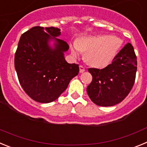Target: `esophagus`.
<instances>
[{
  "instance_id": "1",
  "label": "esophagus",
  "mask_w": 147,
  "mask_h": 147,
  "mask_svg": "<svg viewBox=\"0 0 147 147\" xmlns=\"http://www.w3.org/2000/svg\"><path fill=\"white\" fill-rule=\"evenodd\" d=\"M84 71H85V68L84 66L82 65H80V73H83Z\"/></svg>"
}]
</instances>
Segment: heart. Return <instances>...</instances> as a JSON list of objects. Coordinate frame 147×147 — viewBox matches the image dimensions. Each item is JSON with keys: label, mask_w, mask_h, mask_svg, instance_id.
Masks as SVG:
<instances>
[{"label": "heart", "mask_w": 147, "mask_h": 147, "mask_svg": "<svg viewBox=\"0 0 147 147\" xmlns=\"http://www.w3.org/2000/svg\"><path fill=\"white\" fill-rule=\"evenodd\" d=\"M120 45V40L115 37L90 36L80 39L71 48V52L74 57L80 55L82 51L87 52L86 59L90 64L102 67L111 62Z\"/></svg>", "instance_id": "b5f03b06"}]
</instances>
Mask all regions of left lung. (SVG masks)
<instances>
[{
	"instance_id": "obj_1",
	"label": "left lung",
	"mask_w": 147,
	"mask_h": 147,
	"mask_svg": "<svg viewBox=\"0 0 147 147\" xmlns=\"http://www.w3.org/2000/svg\"><path fill=\"white\" fill-rule=\"evenodd\" d=\"M137 57L132 45L126 44L111 64L103 69L88 68L93 80L87 88L92 102L98 106L110 107L122 102L134 85Z\"/></svg>"
}]
</instances>
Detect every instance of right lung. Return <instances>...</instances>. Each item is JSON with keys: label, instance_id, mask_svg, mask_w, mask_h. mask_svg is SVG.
Wrapping results in <instances>:
<instances>
[{"label": "right lung", "instance_id": "right-lung-1", "mask_svg": "<svg viewBox=\"0 0 147 147\" xmlns=\"http://www.w3.org/2000/svg\"><path fill=\"white\" fill-rule=\"evenodd\" d=\"M60 29L55 27L34 26L23 33L15 54V67L20 85L31 98L40 103L54 102L77 76L79 65L69 64L64 52L66 42L56 38ZM56 41L54 49L48 42Z\"/></svg>", "mask_w": 147, "mask_h": 147}]
</instances>
